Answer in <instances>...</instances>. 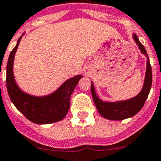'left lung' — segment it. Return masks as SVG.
Returning <instances> with one entry per match:
<instances>
[{
	"label": "left lung",
	"instance_id": "1",
	"mask_svg": "<svg viewBox=\"0 0 161 161\" xmlns=\"http://www.w3.org/2000/svg\"><path fill=\"white\" fill-rule=\"evenodd\" d=\"M132 38L135 43L138 45L141 53L144 55L147 58L146 61V72L144 82L141 91L136 96L131 99L116 101H105L98 96L94 89L93 82H91V93L93 100L95 104L99 113L105 119L121 121L124 119L130 118L135 116L143 108L147 98L149 96V91L152 86V69L149 62V56L147 55L144 46L140 43L138 36L132 34Z\"/></svg>",
	"mask_w": 161,
	"mask_h": 161
}]
</instances>
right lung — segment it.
Returning <instances> with one entry per match:
<instances>
[{"label": "right lung", "instance_id": "1", "mask_svg": "<svg viewBox=\"0 0 161 161\" xmlns=\"http://www.w3.org/2000/svg\"><path fill=\"white\" fill-rule=\"evenodd\" d=\"M23 35L10 53L7 66V88L13 105L29 121L35 124H50L64 118L70 108V98L82 75L67 79L58 89L43 96H35L18 87L13 73L14 57Z\"/></svg>", "mask_w": 161, "mask_h": 161}]
</instances>
